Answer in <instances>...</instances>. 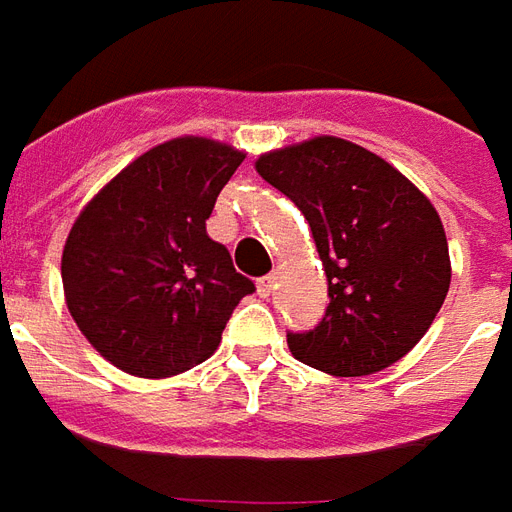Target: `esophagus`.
Returning a JSON list of instances; mask_svg holds the SVG:
<instances>
[{
  "instance_id": "obj_1",
  "label": "esophagus",
  "mask_w": 512,
  "mask_h": 512,
  "mask_svg": "<svg viewBox=\"0 0 512 512\" xmlns=\"http://www.w3.org/2000/svg\"><path fill=\"white\" fill-rule=\"evenodd\" d=\"M272 289H275V275H264V278H259V283H256L259 297H270Z\"/></svg>"
}]
</instances>
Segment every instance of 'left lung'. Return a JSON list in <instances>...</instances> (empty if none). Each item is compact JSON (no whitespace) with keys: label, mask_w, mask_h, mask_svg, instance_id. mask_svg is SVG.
<instances>
[{"label":"left lung","mask_w":512,"mask_h":512,"mask_svg":"<svg viewBox=\"0 0 512 512\" xmlns=\"http://www.w3.org/2000/svg\"><path fill=\"white\" fill-rule=\"evenodd\" d=\"M256 171L300 207L327 275L319 327L286 335L294 357L330 376H368L412 352L450 289L445 226L425 193L335 136L264 152Z\"/></svg>","instance_id":"left-lung-1"}]
</instances>
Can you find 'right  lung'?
Returning a JSON list of instances; mask_svg holds the SVG:
<instances>
[{
	"instance_id": "right-lung-1",
	"label": "right lung",
	"mask_w": 512,
	"mask_h": 512,
	"mask_svg": "<svg viewBox=\"0 0 512 512\" xmlns=\"http://www.w3.org/2000/svg\"><path fill=\"white\" fill-rule=\"evenodd\" d=\"M245 152L182 136L138 155L81 210L62 251L67 311L119 371L166 379L204 363L253 286L207 234Z\"/></svg>"
}]
</instances>
